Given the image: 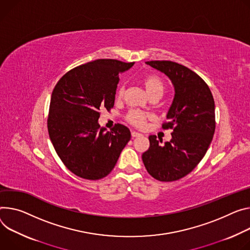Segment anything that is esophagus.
Listing matches in <instances>:
<instances>
[{"label":"esophagus","mask_w":250,"mask_h":250,"mask_svg":"<svg viewBox=\"0 0 250 250\" xmlns=\"http://www.w3.org/2000/svg\"><path fill=\"white\" fill-rule=\"evenodd\" d=\"M140 135H141V133L134 131V130H131V137L132 138H137V137H140Z\"/></svg>","instance_id":"obj_1"}]
</instances>
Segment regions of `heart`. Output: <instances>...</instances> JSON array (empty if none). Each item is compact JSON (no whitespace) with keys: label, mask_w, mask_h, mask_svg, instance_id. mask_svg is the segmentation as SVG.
<instances>
[{"label":"heart","mask_w":250,"mask_h":250,"mask_svg":"<svg viewBox=\"0 0 250 250\" xmlns=\"http://www.w3.org/2000/svg\"><path fill=\"white\" fill-rule=\"evenodd\" d=\"M142 84L149 97L153 95H162L164 92V83L162 79L156 75H153V74L146 75L142 79ZM124 94H125V86L124 84H121L119 85L117 90V98L118 99L123 98ZM147 117H148L147 115H146L145 112L139 109H132L127 112L125 119L132 125L141 127L145 125Z\"/></svg>","instance_id":"obj_1"}]
</instances>
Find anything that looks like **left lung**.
Masks as SVG:
<instances>
[{
	"label": "left lung",
	"mask_w": 250,
	"mask_h": 250,
	"mask_svg": "<svg viewBox=\"0 0 250 250\" xmlns=\"http://www.w3.org/2000/svg\"><path fill=\"white\" fill-rule=\"evenodd\" d=\"M146 64L171 81L174 97L163 125L172 129L171 140L161 145L149 135V147L142 158L152 177L174 181L188 174L208 151L215 130L214 100L207 83L188 67L170 61Z\"/></svg>",
	"instance_id": "obj_1"
}]
</instances>
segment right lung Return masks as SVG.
Segmentation results:
<instances>
[{
	"label": "right lung",
	"instance_id": "1",
	"mask_svg": "<svg viewBox=\"0 0 250 250\" xmlns=\"http://www.w3.org/2000/svg\"><path fill=\"white\" fill-rule=\"evenodd\" d=\"M133 63L110 59L89 62L63 75L53 90L50 139L63 165L82 178L106 176L130 140L125 125L118 124L107 131L99 119L102 107L108 110L115 104L119 75Z\"/></svg>",
	"mask_w": 250,
	"mask_h": 250
}]
</instances>
